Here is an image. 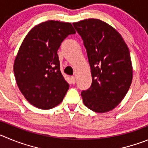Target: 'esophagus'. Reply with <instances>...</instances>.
<instances>
[{
  "label": "esophagus",
  "mask_w": 148,
  "mask_h": 148,
  "mask_svg": "<svg viewBox=\"0 0 148 148\" xmlns=\"http://www.w3.org/2000/svg\"><path fill=\"white\" fill-rule=\"evenodd\" d=\"M71 82H72V84L75 83V82H76L75 77H74V76H72V77H71Z\"/></svg>",
  "instance_id": "1"
}]
</instances>
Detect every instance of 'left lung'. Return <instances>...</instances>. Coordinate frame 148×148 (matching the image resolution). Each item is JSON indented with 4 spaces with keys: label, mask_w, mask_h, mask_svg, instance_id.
Masks as SVG:
<instances>
[{
    "label": "left lung",
    "mask_w": 148,
    "mask_h": 148,
    "mask_svg": "<svg viewBox=\"0 0 148 148\" xmlns=\"http://www.w3.org/2000/svg\"><path fill=\"white\" fill-rule=\"evenodd\" d=\"M83 40L91 69L92 84L82 90L83 103L96 112H107L118 106L132 82L130 52L121 34L97 19L73 23Z\"/></svg>",
    "instance_id": "1"
}]
</instances>
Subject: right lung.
I'll return each mask as SVG.
<instances>
[{"label":"right lung","instance_id":"add662e5","mask_svg":"<svg viewBox=\"0 0 148 148\" xmlns=\"http://www.w3.org/2000/svg\"><path fill=\"white\" fill-rule=\"evenodd\" d=\"M76 31L71 23L45 22L30 30L14 63L18 88L36 107L49 110L61 103L69 88L60 72L58 50Z\"/></svg>","mask_w":148,"mask_h":148}]
</instances>
